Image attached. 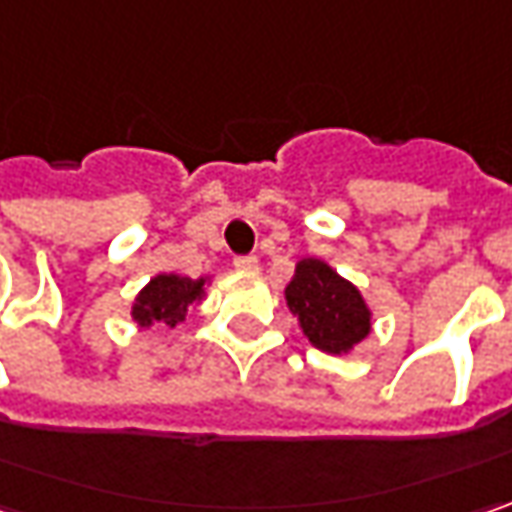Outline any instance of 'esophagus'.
I'll use <instances>...</instances> for the list:
<instances>
[{"label": "esophagus", "instance_id": "esophagus-1", "mask_svg": "<svg viewBox=\"0 0 512 512\" xmlns=\"http://www.w3.org/2000/svg\"><path fill=\"white\" fill-rule=\"evenodd\" d=\"M257 266H260V263H257L255 255L237 257V260H234V269H237V272H257Z\"/></svg>", "mask_w": 512, "mask_h": 512}]
</instances>
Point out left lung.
<instances>
[{
	"mask_svg": "<svg viewBox=\"0 0 512 512\" xmlns=\"http://www.w3.org/2000/svg\"><path fill=\"white\" fill-rule=\"evenodd\" d=\"M283 295L309 344L326 355H349L372 332L361 289L321 257H300Z\"/></svg>",
	"mask_w": 512,
	"mask_h": 512,
	"instance_id": "8db88e82",
	"label": "left lung"
}]
</instances>
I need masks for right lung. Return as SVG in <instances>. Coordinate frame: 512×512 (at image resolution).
I'll return each instance as SVG.
<instances>
[{
    "label": "right lung",
    "mask_w": 512,
    "mask_h": 512,
    "mask_svg": "<svg viewBox=\"0 0 512 512\" xmlns=\"http://www.w3.org/2000/svg\"><path fill=\"white\" fill-rule=\"evenodd\" d=\"M212 278L191 280L177 272H160L145 283L131 303V321L140 329L163 326L174 329L177 323L186 321L191 306L206 300V286Z\"/></svg>",
    "instance_id": "1"
}]
</instances>
